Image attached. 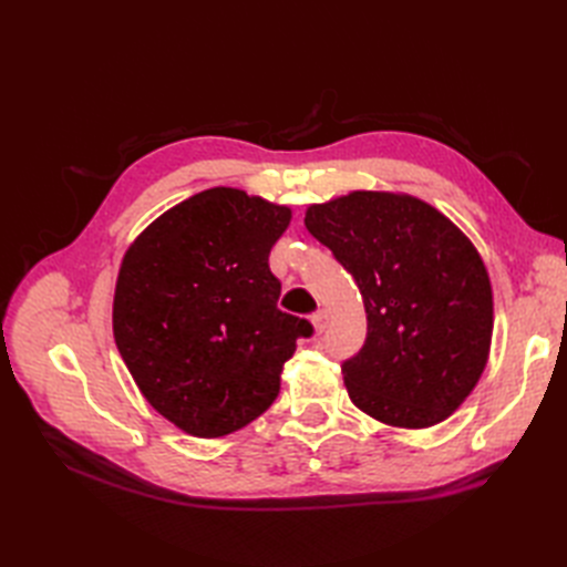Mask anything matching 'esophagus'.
Wrapping results in <instances>:
<instances>
[{"instance_id": "obj_1", "label": "esophagus", "mask_w": 567, "mask_h": 567, "mask_svg": "<svg viewBox=\"0 0 567 567\" xmlns=\"http://www.w3.org/2000/svg\"><path fill=\"white\" fill-rule=\"evenodd\" d=\"M312 323H315V331H317V333H323V331H326V326H329V312H326V310L315 312Z\"/></svg>"}]
</instances>
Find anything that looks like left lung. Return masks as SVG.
Returning <instances> with one entry per match:
<instances>
[{"mask_svg":"<svg viewBox=\"0 0 567 567\" xmlns=\"http://www.w3.org/2000/svg\"><path fill=\"white\" fill-rule=\"evenodd\" d=\"M305 227L364 298L367 340L342 362L350 400L388 425L447 419L492 340V286L473 244L427 203L381 192L312 205Z\"/></svg>","mask_w":567,"mask_h":567,"instance_id":"left-lung-1","label":"left lung"}]
</instances>
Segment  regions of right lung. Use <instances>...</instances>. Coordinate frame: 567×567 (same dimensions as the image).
<instances>
[{
    "instance_id": "add662e5",
    "label": "right lung",
    "mask_w": 567,
    "mask_h": 567,
    "mask_svg": "<svg viewBox=\"0 0 567 567\" xmlns=\"http://www.w3.org/2000/svg\"><path fill=\"white\" fill-rule=\"evenodd\" d=\"M284 205L208 188L161 215L123 257L113 336L151 406L196 437L248 425L279 394L281 369L315 326L281 312L269 250Z\"/></svg>"
}]
</instances>
